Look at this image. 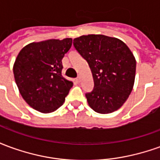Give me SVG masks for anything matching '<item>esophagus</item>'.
<instances>
[{"label": "esophagus", "instance_id": "1", "mask_svg": "<svg viewBox=\"0 0 160 160\" xmlns=\"http://www.w3.org/2000/svg\"><path fill=\"white\" fill-rule=\"evenodd\" d=\"M76 80H77V82H78V83H80V81H81V76H80V75H79V76L77 77Z\"/></svg>", "mask_w": 160, "mask_h": 160}]
</instances>
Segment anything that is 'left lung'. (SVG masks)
<instances>
[{"label": "left lung", "mask_w": 160, "mask_h": 160, "mask_svg": "<svg viewBox=\"0 0 160 160\" xmlns=\"http://www.w3.org/2000/svg\"><path fill=\"white\" fill-rule=\"evenodd\" d=\"M73 46L93 77V89L86 93L90 107L100 114L118 110L134 87L136 62L130 49L118 38L93 34L74 38Z\"/></svg>", "instance_id": "obj_1"}]
</instances>
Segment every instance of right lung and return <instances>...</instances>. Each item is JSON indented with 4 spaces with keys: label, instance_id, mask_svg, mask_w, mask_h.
<instances>
[{
    "label": "right lung",
    "instance_id": "obj_1",
    "mask_svg": "<svg viewBox=\"0 0 160 160\" xmlns=\"http://www.w3.org/2000/svg\"><path fill=\"white\" fill-rule=\"evenodd\" d=\"M72 38L49 39L25 46L13 65L14 79L23 98L31 107L50 113L62 106L73 83L62 75V60Z\"/></svg>",
    "mask_w": 160,
    "mask_h": 160
}]
</instances>
